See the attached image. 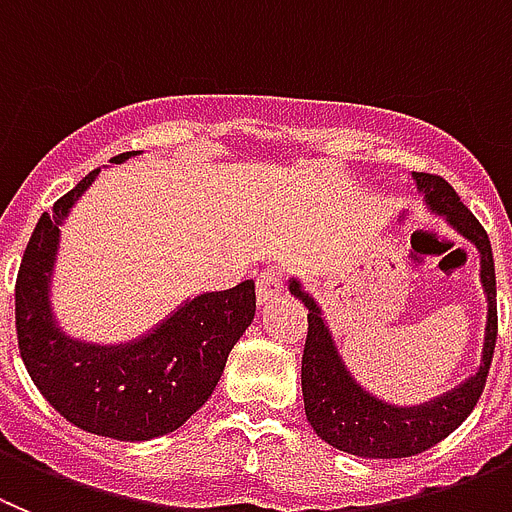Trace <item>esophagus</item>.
Returning a JSON list of instances; mask_svg holds the SVG:
<instances>
[{
    "mask_svg": "<svg viewBox=\"0 0 512 512\" xmlns=\"http://www.w3.org/2000/svg\"><path fill=\"white\" fill-rule=\"evenodd\" d=\"M280 290H283V273H280V267H265V270L257 275V303L262 306V303L273 301Z\"/></svg>",
    "mask_w": 512,
    "mask_h": 512,
    "instance_id": "obj_1",
    "label": "esophagus"
}]
</instances>
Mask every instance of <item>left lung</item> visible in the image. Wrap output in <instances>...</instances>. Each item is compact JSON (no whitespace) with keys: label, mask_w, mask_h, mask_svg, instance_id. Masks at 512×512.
Instances as JSON below:
<instances>
[{"label":"left lung","mask_w":512,"mask_h":512,"mask_svg":"<svg viewBox=\"0 0 512 512\" xmlns=\"http://www.w3.org/2000/svg\"><path fill=\"white\" fill-rule=\"evenodd\" d=\"M418 193L431 214L441 216L480 255V283L485 290L487 319L480 365L459 385L418 405H398L372 395L347 367L334 342L324 308L298 278L288 280L290 296L308 308V336L303 347L301 388L306 418L329 446L362 459L416 457L462 426L480 400L490 372L497 336V288L492 247L482 224L459 201L457 191L441 176L413 173Z\"/></svg>","instance_id":"left-lung-1"}]
</instances>
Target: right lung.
Masks as SVG:
<instances>
[{
	"mask_svg": "<svg viewBox=\"0 0 512 512\" xmlns=\"http://www.w3.org/2000/svg\"><path fill=\"white\" fill-rule=\"evenodd\" d=\"M140 155L122 153L119 165ZM101 168L40 216L15 285L17 342L35 388L89 434L150 441L181 428L211 398L227 357L255 319V283L186 298L145 334L122 344L71 336L53 311L61 227Z\"/></svg>",
	"mask_w": 512,
	"mask_h": 512,
	"instance_id": "add662e5",
	"label": "right lung"
}]
</instances>
